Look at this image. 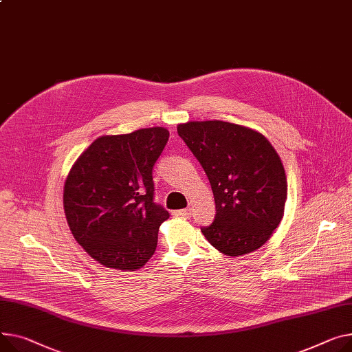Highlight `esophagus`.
<instances>
[{
	"mask_svg": "<svg viewBox=\"0 0 352 352\" xmlns=\"http://www.w3.org/2000/svg\"><path fill=\"white\" fill-rule=\"evenodd\" d=\"M173 215H174V217H179V218H190V217H191V208L173 210Z\"/></svg>",
	"mask_w": 352,
	"mask_h": 352,
	"instance_id": "1",
	"label": "esophagus"
}]
</instances>
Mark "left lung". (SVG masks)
<instances>
[{
	"label": "left lung",
	"mask_w": 352,
	"mask_h": 352,
	"mask_svg": "<svg viewBox=\"0 0 352 352\" xmlns=\"http://www.w3.org/2000/svg\"><path fill=\"white\" fill-rule=\"evenodd\" d=\"M178 135L202 166L217 214L201 232L215 249L242 256L263 246L283 218L287 181L276 150L261 133L228 122H190Z\"/></svg>",
	"instance_id": "left-lung-1"
}]
</instances>
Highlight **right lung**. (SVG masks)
Returning <instances> with one entry per match:
<instances>
[{
  "mask_svg": "<svg viewBox=\"0 0 352 352\" xmlns=\"http://www.w3.org/2000/svg\"><path fill=\"white\" fill-rule=\"evenodd\" d=\"M164 127L103 135L78 158L65 182V215L78 243L106 267L134 270L157 248L170 218L154 202L153 168L168 142Z\"/></svg>",
  "mask_w": 352,
  "mask_h": 352,
  "instance_id": "obj_1",
  "label": "right lung"
}]
</instances>
